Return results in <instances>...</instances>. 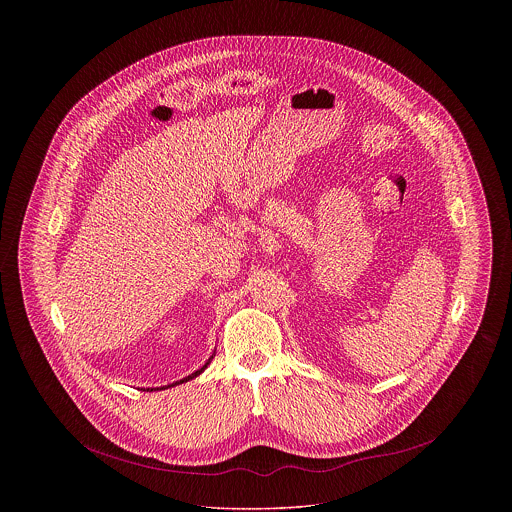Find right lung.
Listing matches in <instances>:
<instances>
[{
    "label": "right lung",
    "mask_w": 512,
    "mask_h": 512,
    "mask_svg": "<svg viewBox=\"0 0 512 512\" xmlns=\"http://www.w3.org/2000/svg\"><path fill=\"white\" fill-rule=\"evenodd\" d=\"M211 359H213V357H211ZM211 359H209V361H207V363H205V365L201 366V368H199V370H195L194 374H190V376H188V378H184V380H180V382H176V384H182V382H188V380H192V378H195V376H199V374H201V372H203V370H205V368H207V365H209V363H211ZM176 384H171V386H176ZM171 386H167V388H171ZM157 390H159V388H157Z\"/></svg>",
    "instance_id": "add662e5"
}]
</instances>
